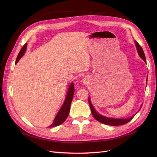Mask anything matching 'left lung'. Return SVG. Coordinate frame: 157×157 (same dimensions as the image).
<instances>
[{"instance_id":"8db88e82","label":"left lung","mask_w":157,"mask_h":157,"mask_svg":"<svg viewBox=\"0 0 157 157\" xmlns=\"http://www.w3.org/2000/svg\"><path fill=\"white\" fill-rule=\"evenodd\" d=\"M136 43V46L137 48V50L138 52V54L139 55V56L141 58V59L146 63V57H145V55L144 53L143 52V49L141 48V46H140L137 42L135 41ZM88 102L90 104V109H91V111L92 113V115L94 116V117L95 118V119H96L97 121H98L101 123H104V124L105 125H111V126H118V125H124L125 123L129 122L132 119L134 118V116L131 117L130 118H125V119H120V118H108L105 117L104 116H102V115L98 114V113L96 112L95 109H94L93 105L92 104L91 102H90V98H88Z\"/></svg>"}]
</instances>
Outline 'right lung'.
<instances>
[{
    "label": "right lung",
    "instance_id": "obj_1",
    "mask_svg": "<svg viewBox=\"0 0 157 157\" xmlns=\"http://www.w3.org/2000/svg\"><path fill=\"white\" fill-rule=\"evenodd\" d=\"M27 46V44H25L21 49V50L19 53L17 58H16L15 64H16V63H17L19 61V60L23 56L24 53H25ZM74 94V86L73 83H71V84L70 85V86L69 87V90H68L67 95H66L65 100L62 106V108H60L59 111L58 112L56 116L55 117V118L53 120V123L49 127L59 126V125H61L62 123H63L65 121V120L67 119V118L68 117V115L69 114L71 104L72 101Z\"/></svg>",
    "mask_w": 157,
    "mask_h": 157
}]
</instances>
